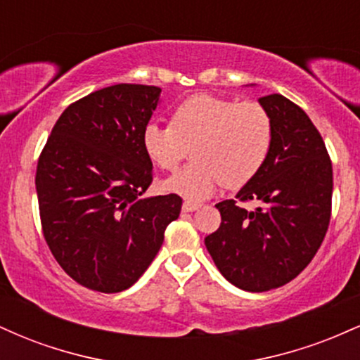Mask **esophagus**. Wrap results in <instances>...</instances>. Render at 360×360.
Listing matches in <instances>:
<instances>
[{
    "label": "esophagus",
    "mask_w": 360,
    "mask_h": 360,
    "mask_svg": "<svg viewBox=\"0 0 360 360\" xmlns=\"http://www.w3.org/2000/svg\"><path fill=\"white\" fill-rule=\"evenodd\" d=\"M198 208H200V205L193 203V201H184V203H183V212H186V213L196 212Z\"/></svg>",
    "instance_id": "obj_1"
}]
</instances>
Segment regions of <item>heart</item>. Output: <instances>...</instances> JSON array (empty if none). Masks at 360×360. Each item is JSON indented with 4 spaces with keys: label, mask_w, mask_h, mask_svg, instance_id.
I'll use <instances>...</instances> for the list:
<instances>
[{
    "label": "heart",
    "mask_w": 360,
    "mask_h": 360,
    "mask_svg": "<svg viewBox=\"0 0 360 360\" xmlns=\"http://www.w3.org/2000/svg\"><path fill=\"white\" fill-rule=\"evenodd\" d=\"M142 147L164 171H174L191 147L193 162L162 186L189 201H203L221 183L240 188L257 176L272 147V122L259 103L194 94L176 106L171 127L147 123Z\"/></svg>",
    "instance_id": "obj_1"
}]
</instances>
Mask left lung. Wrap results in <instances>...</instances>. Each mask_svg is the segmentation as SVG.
Here are the masks:
<instances>
[{
	"label": "left lung",
	"mask_w": 360,
	"mask_h": 360,
	"mask_svg": "<svg viewBox=\"0 0 360 360\" xmlns=\"http://www.w3.org/2000/svg\"><path fill=\"white\" fill-rule=\"evenodd\" d=\"M272 122L266 164L237 200L214 205L220 229L205 245L223 278L243 291L262 292L295 279L323 242L332 208V162L308 115L281 94L259 98Z\"/></svg>",
	"instance_id": "8db88e82"
}]
</instances>
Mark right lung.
Segmentation results:
<instances>
[{
	"label": "right lung",
	"instance_id": "add662e5",
	"mask_svg": "<svg viewBox=\"0 0 360 360\" xmlns=\"http://www.w3.org/2000/svg\"><path fill=\"white\" fill-rule=\"evenodd\" d=\"M160 88L115 84L64 110L37 166L44 237L76 283L120 292L139 281L181 213L177 194L146 196L142 131Z\"/></svg>",
	"mask_w": 360,
	"mask_h": 360
}]
</instances>
